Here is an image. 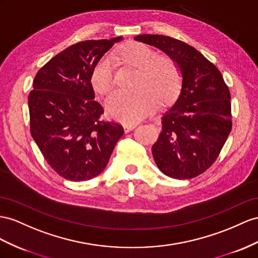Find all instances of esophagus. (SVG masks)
Here are the masks:
<instances>
[{
    "mask_svg": "<svg viewBox=\"0 0 258 258\" xmlns=\"http://www.w3.org/2000/svg\"><path fill=\"white\" fill-rule=\"evenodd\" d=\"M136 127V124H124V131L126 132H130L132 130H134Z\"/></svg>",
    "mask_w": 258,
    "mask_h": 258,
    "instance_id": "34e87169",
    "label": "esophagus"
}]
</instances>
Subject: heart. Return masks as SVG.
Instances as JSON below:
<instances>
[{"mask_svg":"<svg viewBox=\"0 0 258 258\" xmlns=\"http://www.w3.org/2000/svg\"><path fill=\"white\" fill-rule=\"evenodd\" d=\"M113 60H122L138 69L135 86L131 91L114 90L105 98L108 114L125 124H135L149 115L160 104H168L176 97L181 86V73L173 60L156 56L154 50L142 42H132L112 53ZM92 87L99 94L113 86V63L108 56L99 60L91 73Z\"/></svg>","mask_w":258,"mask_h":258,"instance_id":"b5f03b06","label":"heart"}]
</instances>
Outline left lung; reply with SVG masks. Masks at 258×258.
Instances as JSON below:
<instances>
[{
	"instance_id": "obj_1",
	"label": "left lung",
	"mask_w": 258,
	"mask_h": 258,
	"mask_svg": "<svg viewBox=\"0 0 258 258\" xmlns=\"http://www.w3.org/2000/svg\"><path fill=\"white\" fill-rule=\"evenodd\" d=\"M135 40L163 51L181 72L180 95L162 115V131L151 151L161 172L192 179L216 161L232 128L228 86L220 71L185 42L162 35H140Z\"/></svg>"
}]
</instances>
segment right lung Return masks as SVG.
<instances>
[{
  "mask_svg": "<svg viewBox=\"0 0 258 258\" xmlns=\"http://www.w3.org/2000/svg\"><path fill=\"white\" fill-rule=\"evenodd\" d=\"M122 37L82 41L38 71L28 96L30 133L44 159L66 180L87 181L107 167L121 124L102 121L95 100L92 70Z\"/></svg>",
  "mask_w": 258,
  "mask_h": 258,
  "instance_id": "obj_1",
  "label": "right lung"
}]
</instances>
